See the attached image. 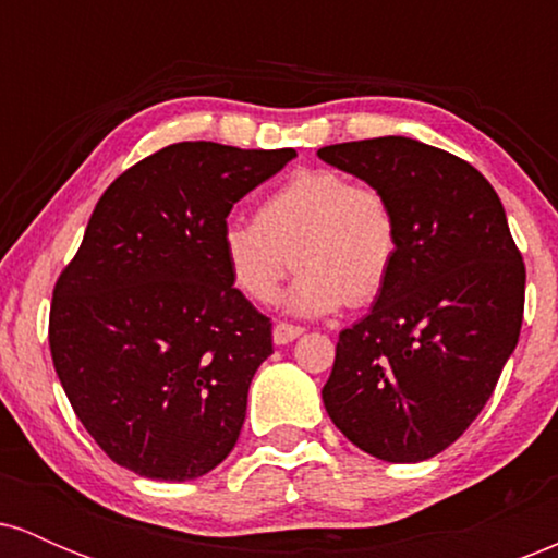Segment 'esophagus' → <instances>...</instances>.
Returning <instances> with one entry per match:
<instances>
[{
	"mask_svg": "<svg viewBox=\"0 0 558 558\" xmlns=\"http://www.w3.org/2000/svg\"><path fill=\"white\" fill-rule=\"evenodd\" d=\"M301 330L299 325H288V323H278L272 328V341L278 343V345H286V343H291V341H296V338L301 336Z\"/></svg>",
	"mask_w": 558,
	"mask_h": 558,
	"instance_id": "obj_1",
	"label": "esophagus"
}]
</instances>
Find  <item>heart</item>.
Segmentation results:
<instances>
[{"label":"heart","instance_id":"obj_1","mask_svg":"<svg viewBox=\"0 0 558 558\" xmlns=\"http://www.w3.org/2000/svg\"><path fill=\"white\" fill-rule=\"evenodd\" d=\"M222 262L235 288L257 304L278 299L301 267L288 310L319 317L377 299L401 254L393 204L338 170H299L259 202L254 220L222 228Z\"/></svg>","mask_w":558,"mask_h":558}]
</instances>
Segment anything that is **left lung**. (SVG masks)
<instances>
[{
	"label": "left lung",
	"instance_id": "1",
	"mask_svg": "<svg viewBox=\"0 0 558 558\" xmlns=\"http://www.w3.org/2000/svg\"><path fill=\"white\" fill-rule=\"evenodd\" d=\"M317 157L383 191L401 228L388 286L338 336L325 412L369 457L425 462L483 412L514 354L522 254L493 185L444 149L383 136Z\"/></svg>",
	"mask_w": 558,
	"mask_h": 558
}]
</instances>
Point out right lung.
Wrapping results in <instances>:
<instances>
[{"instance_id": "right-lung-1", "label": "right lung", "mask_w": 558, "mask_h": 558, "mask_svg": "<svg viewBox=\"0 0 558 558\" xmlns=\"http://www.w3.org/2000/svg\"><path fill=\"white\" fill-rule=\"evenodd\" d=\"M293 157L183 141L96 202L54 286L49 349L75 414L114 464L185 483L233 451L272 323L233 288L222 228Z\"/></svg>"}]
</instances>
